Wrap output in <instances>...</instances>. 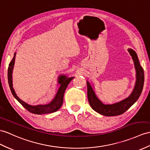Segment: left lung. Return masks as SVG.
Returning <instances> with one entry per match:
<instances>
[{"instance_id":"1","label":"left lung","mask_w":150,"mask_h":150,"mask_svg":"<svg viewBox=\"0 0 150 150\" xmlns=\"http://www.w3.org/2000/svg\"><path fill=\"white\" fill-rule=\"evenodd\" d=\"M130 55L132 56L134 62L135 67L136 69L137 80L136 85L132 94L120 103L111 105H105L98 99L94 93L92 87L90 86L89 82L87 81V96L90 106L94 111L100 115L108 116H114L122 115L127 111L132 105L136 103L141 96L144 81V74L143 69L139 64L136 53L132 49L128 50Z\"/></svg>"}]
</instances>
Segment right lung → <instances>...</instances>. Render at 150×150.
<instances>
[{"label":"right lung","mask_w":150,"mask_h":150,"mask_svg":"<svg viewBox=\"0 0 150 150\" xmlns=\"http://www.w3.org/2000/svg\"><path fill=\"white\" fill-rule=\"evenodd\" d=\"M15 55L16 53H14V56L13 58V60L9 64L8 67V83L10 87L11 91L12 94L13 96L15 97L16 99L19 102V103L23 105V106L27 109V111L30 112L36 115H45V114H48V113L58 111V109L60 108L62 105L63 104L64 100V95L65 90L67 87L69 83L71 82V80L74 78V77L71 78H67L65 76H60L59 78H58V83L60 84V86L58 89V92L56 95L55 97L53 99L52 103L47 105H28L25 102L21 100L20 98H19L16 94L14 92L13 87L12 84V71L13 66L14 64V60H15Z\"/></svg>","instance_id":"right-lung-1"}]
</instances>
